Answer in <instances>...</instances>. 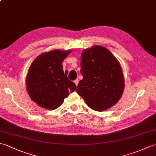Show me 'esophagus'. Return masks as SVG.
Here are the masks:
<instances>
[{"label":"esophagus","mask_w":156,"mask_h":156,"mask_svg":"<svg viewBox=\"0 0 156 156\" xmlns=\"http://www.w3.org/2000/svg\"><path fill=\"white\" fill-rule=\"evenodd\" d=\"M78 79H76V80H75L74 81V83H75V84L76 85V86H78Z\"/></svg>","instance_id":"34e87169"}]
</instances>
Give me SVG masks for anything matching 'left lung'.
Here are the masks:
<instances>
[{"label":"left lung","mask_w":156,"mask_h":156,"mask_svg":"<svg viewBox=\"0 0 156 156\" xmlns=\"http://www.w3.org/2000/svg\"><path fill=\"white\" fill-rule=\"evenodd\" d=\"M83 78L77 93L92 110L103 111L114 106L123 93L125 78L118 59L105 47L96 45L81 55Z\"/></svg>","instance_id":"obj_1"}]
</instances>
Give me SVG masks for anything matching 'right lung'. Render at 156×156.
Wrapping results in <instances>:
<instances>
[{"instance_id": "1", "label": "right lung", "mask_w": 156, "mask_h": 156, "mask_svg": "<svg viewBox=\"0 0 156 156\" xmlns=\"http://www.w3.org/2000/svg\"><path fill=\"white\" fill-rule=\"evenodd\" d=\"M71 52L54 49L43 53L32 62L26 76V88L31 100L39 107L54 110L63 103L69 92L76 90L62 66Z\"/></svg>"}]
</instances>
